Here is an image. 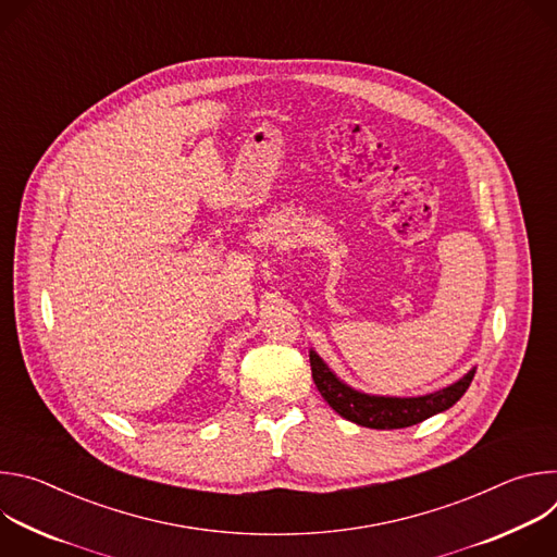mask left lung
<instances>
[{"label":"left lung","mask_w":557,"mask_h":557,"mask_svg":"<svg viewBox=\"0 0 557 557\" xmlns=\"http://www.w3.org/2000/svg\"><path fill=\"white\" fill-rule=\"evenodd\" d=\"M310 370L317 389L322 392L326 404L344 419L372 428V430H399L417 425L438 412L449 410L460 396L467 392L475 368H471L462 379L456 383L425 394V396H376L366 394L348 383H344L326 363L324 359L310 350Z\"/></svg>","instance_id":"1"}]
</instances>
